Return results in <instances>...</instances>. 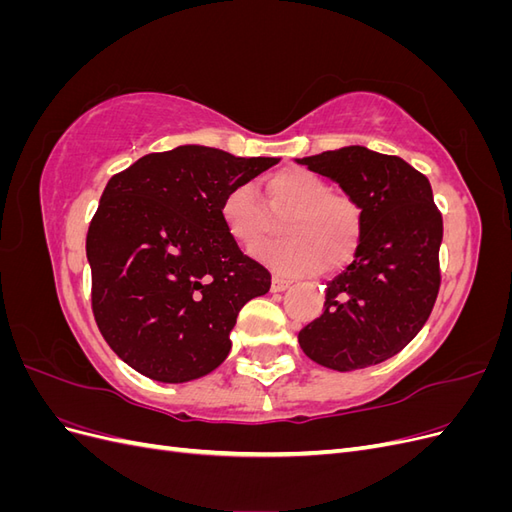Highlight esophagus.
<instances>
[{
	"label": "esophagus",
	"mask_w": 512,
	"mask_h": 512,
	"mask_svg": "<svg viewBox=\"0 0 512 512\" xmlns=\"http://www.w3.org/2000/svg\"><path fill=\"white\" fill-rule=\"evenodd\" d=\"M290 286H292L290 280H284V277H280V275H273V280H271V290L273 292H284Z\"/></svg>",
	"instance_id": "1"
}]
</instances>
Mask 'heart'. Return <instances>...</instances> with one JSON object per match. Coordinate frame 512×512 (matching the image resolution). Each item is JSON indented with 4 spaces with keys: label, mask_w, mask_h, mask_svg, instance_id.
<instances>
[{
    "label": "heart",
    "mask_w": 512,
    "mask_h": 512,
    "mask_svg": "<svg viewBox=\"0 0 512 512\" xmlns=\"http://www.w3.org/2000/svg\"><path fill=\"white\" fill-rule=\"evenodd\" d=\"M265 204L252 185L239 183L224 194L220 218L228 235L252 247L287 222L282 242L260 244L252 256L280 273L303 275L348 262L361 243V209L344 192H333L327 179L307 168H284L265 181Z\"/></svg>",
    "instance_id": "1"
}]
</instances>
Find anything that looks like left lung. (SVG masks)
I'll use <instances>...</instances> for the list:
<instances>
[{
	"instance_id": "1",
	"label": "left lung",
	"mask_w": 512,
	"mask_h": 512,
	"mask_svg": "<svg viewBox=\"0 0 512 512\" xmlns=\"http://www.w3.org/2000/svg\"><path fill=\"white\" fill-rule=\"evenodd\" d=\"M297 162L339 183L363 222L354 260L327 284L324 312L299 333V344L329 369L378 365L423 329L440 290L442 215L429 179L361 145Z\"/></svg>"
}]
</instances>
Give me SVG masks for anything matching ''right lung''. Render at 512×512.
<instances>
[{
  "instance_id": "1",
  "label": "right lung",
  "mask_w": 512,
  "mask_h": 512,
  "mask_svg": "<svg viewBox=\"0 0 512 512\" xmlns=\"http://www.w3.org/2000/svg\"><path fill=\"white\" fill-rule=\"evenodd\" d=\"M277 162L181 145L106 183L87 232L91 307L138 374L190 382L228 356L241 307L269 292L271 275L228 235L220 203Z\"/></svg>"
}]
</instances>
